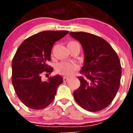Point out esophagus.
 Returning a JSON list of instances; mask_svg holds the SVG:
<instances>
[{
    "mask_svg": "<svg viewBox=\"0 0 133 133\" xmlns=\"http://www.w3.org/2000/svg\"><path fill=\"white\" fill-rule=\"evenodd\" d=\"M63 80H64V82H67L69 80V78H68V77H64L63 78Z\"/></svg>",
    "mask_w": 133,
    "mask_h": 133,
    "instance_id": "esophagus-1",
    "label": "esophagus"
}]
</instances>
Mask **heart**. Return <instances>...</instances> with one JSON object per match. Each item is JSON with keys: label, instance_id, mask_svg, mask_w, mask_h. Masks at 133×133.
Listing matches in <instances>:
<instances>
[{"label": "heart", "instance_id": "1", "mask_svg": "<svg viewBox=\"0 0 133 133\" xmlns=\"http://www.w3.org/2000/svg\"><path fill=\"white\" fill-rule=\"evenodd\" d=\"M72 44H78L75 41H71L68 44V45H72ZM56 72L64 77H71L73 76L76 71L78 69V67L75 63L72 62H63L59 63L56 66Z\"/></svg>", "mask_w": 133, "mask_h": 133}]
</instances>
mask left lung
I'll list each match as a JSON object with an SVG mask.
<instances>
[{
	"label": "left lung",
	"mask_w": 133,
	"mask_h": 133,
	"mask_svg": "<svg viewBox=\"0 0 133 133\" xmlns=\"http://www.w3.org/2000/svg\"><path fill=\"white\" fill-rule=\"evenodd\" d=\"M70 36L82 45L85 59L77 77L80 87L73 92L81 108L91 112L104 109L112 103L120 86L121 66L111 45L103 38L84 32H71Z\"/></svg>",
	"instance_id": "left-lung-1"
}]
</instances>
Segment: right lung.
<instances>
[{
	"label": "right lung",
	"instance_id": "1",
	"mask_svg": "<svg viewBox=\"0 0 133 133\" xmlns=\"http://www.w3.org/2000/svg\"><path fill=\"white\" fill-rule=\"evenodd\" d=\"M69 33L67 30H46L24 40L14 56L12 82L17 96L27 107L42 109L54 100L58 86L63 82L61 76L49 77L42 81L43 74H51L53 68L47 65L55 42Z\"/></svg>",
	"mask_w": 133,
	"mask_h": 133
}]
</instances>
